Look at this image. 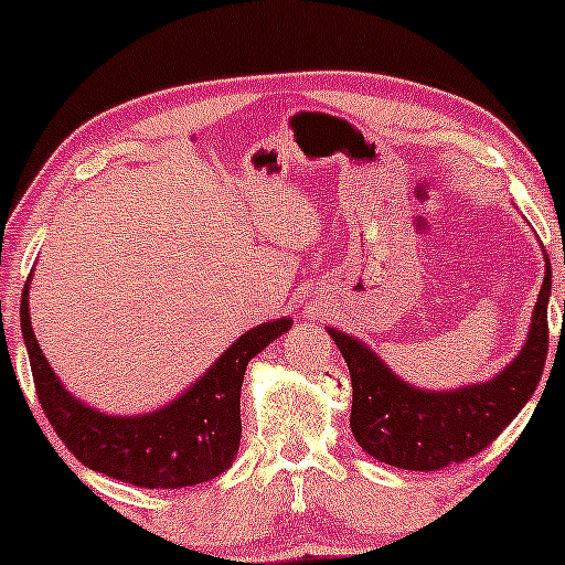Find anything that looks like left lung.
Wrapping results in <instances>:
<instances>
[{
    "label": "left lung",
    "instance_id": "obj_1",
    "mask_svg": "<svg viewBox=\"0 0 565 565\" xmlns=\"http://www.w3.org/2000/svg\"><path fill=\"white\" fill-rule=\"evenodd\" d=\"M551 264L540 286L527 345L487 384L456 392H419L404 384L359 340L328 330L343 353L353 381L351 430L376 460L407 471H440L463 463L520 415L540 384L547 359V297Z\"/></svg>",
    "mask_w": 565,
    "mask_h": 565
}]
</instances>
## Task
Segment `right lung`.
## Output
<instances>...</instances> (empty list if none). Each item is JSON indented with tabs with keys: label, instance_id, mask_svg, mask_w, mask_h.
Wrapping results in <instances>:
<instances>
[{
	"label": "right lung",
	"instance_id": "right-lung-1",
	"mask_svg": "<svg viewBox=\"0 0 565 565\" xmlns=\"http://www.w3.org/2000/svg\"><path fill=\"white\" fill-rule=\"evenodd\" d=\"M28 294L30 279L22 289L20 324L38 399L55 435L86 468L132 487L181 489L210 481L233 466L243 433L245 365L291 328L289 317L245 332L192 388L163 409L140 417H107L76 402L55 379L30 324Z\"/></svg>",
	"mask_w": 565,
	"mask_h": 565
}]
</instances>
